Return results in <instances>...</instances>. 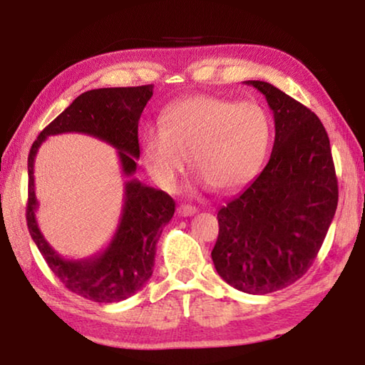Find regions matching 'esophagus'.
I'll list each match as a JSON object with an SVG mask.
<instances>
[{
	"label": "esophagus",
	"instance_id": "1",
	"mask_svg": "<svg viewBox=\"0 0 365 365\" xmlns=\"http://www.w3.org/2000/svg\"><path fill=\"white\" fill-rule=\"evenodd\" d=\"M177 212H178V215H182V217H191V215L196 214V207L188 206V205H182L177 209Z\"/></svg>",
	"mask_w": 365,
	"mask_h": 365
}]
</instances>
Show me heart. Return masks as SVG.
Masks as SVG:
<instances>
[{
  "instance_id": "obj_1",
  "label": "heart",
  "mask_w": 365,
  "mask_h": 365,
  "mask_svg": "<svg viewBox=\"0 0 365 365\" xmlns=\"http://www.w3.org/2000/svg\"><path fill=\"white\" fill-rule=\"evenodd\" d=\"M270 143V120L256 103L193 96L175 103L160 125L141 137L145 165L153 180L174 190L187 168L219 191L248 183L261 170Z\"/></svg>"
}]
</instances>
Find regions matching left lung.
Masks as SVG:
<instances>
[{
	"mask_svg": "<svg viewBox=\"0 0 365 365\" xmlns=\"http://www.w3.org/2000/svg\"><path fill=\"white\" fill-rule=\"evenodd\" d=\"M274 114L267 165L217 212V274L250 294L292 285L311 267L338 205L330 140L319 117L277 86L248 80Z\"/></svg>",
	"mask_w": 365,
	"mask_h": 365,
	"instance_id": "left-lung-1",
	"label": "left lung"
}]
</instances>
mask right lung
Segmentation results:
<instances>
[{
  "label": "right lung",
  "instance_id": "right-lung-1",
  "mask_svg": "<svg viewBox=\"0 0 365 365\" xmlns=\"http://www.w3.org/2000/svg\"><path fill=\"white\" fill-rule=\"evenodd\" d=\"M153 88L154 85H143L85 91L38 135L29 154L30 237L66 288L95 302H119L143 288L153 275L158 240L175 212V202L165 191L148 187L132 177L140 158L138 120L151 100ZM69 131L90 134L115 147L123 173L128 177L120 225L113 240L103 252L85 259L59 257L42 237L34 215L38 208L33 178L36 153L48 136Z\"/></svg>",
  "mask_w": 365,
  "mask_h": 365
}]
</instances>
